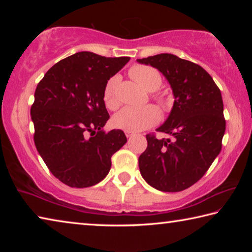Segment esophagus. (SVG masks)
<instances>
[{
	"mask_svg": "<svg viewBox=\"0 0 252 252\" xmlns=\"http://www.w3.org/2000/svg\"><path fill=\"white\" fill-rule=\"evenodd\" d=\"M126 138H131V136L135 135V132H131V131H126Z\"/></svg>",
	"mask_w": 252,
	"mask_h": 252,
	"instance_id": "1",
	"label": "esophagus"
}]
</instances>
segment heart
Segmentation results:
<instances>
[{"mask_svg":"<svg viewBox=\"0 0 252 252\" xmlns=\"http://www.w3.org/2000/svg\"><path fill=\"white\" fill-rule=\"evenodd\" d=\"M130 76L136 83H139L143 89L149 92L156 91L161 85L162 79L160 72L155 67L147 65H135L130 69ZM119 78L112 76L105 84L103 91V100L109 109L114 110L119 106V99L117 95ZM159 102L162 108L167 109L169 106V99L164 96H153ZM160 120V112L156 106L144 105L141 108H132L126 106L116 114L112 119L113 126L118 129L138 132L146 130L148 127L157 125Z\"/></svg>","mask_w":252,"mask_h":252,"instance_id":"b5f03b06","label":"heart"}]
</instances>
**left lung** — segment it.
Here are the masks:
<instances>
[{
    "label": "left lung",
    "mask_w": 252,
    "mask_h": 252,
    "mask_svg": "<svg viewBox=\"0 0 252 252\" xmlns=\"http://www.w3.org/2000/svg\"><path fill=\"white\" fill-rule=\"evenodd\" d=\"M159 70L172 89L174 102L159 132L147 134L148 147L139 157L142 178L163 192H179L203 177L221 151L225 131L223 102L208 72L193 62L170 53L138 59Z\"/></svg>",
    "instance_id": "8db88e82"
}]
</instances>
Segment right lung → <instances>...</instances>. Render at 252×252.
Here are the masks:
<instances>
[{"label": "right lung", "instance_id": "obj_1", "mask_svg": "<svg viewBox=\"0 0 252 252\" xmlns=\"http://www.w3.org/2000/svg\"><path fill=\"white\" fill-rule=\"evenodd\" d=\"M129 60L83 51L54 64L37 84L31 106L34 143L46 167L64 185L99 183L108 176L111 157L126 144L122 130L103 131L110 118L103 91Z\"/></svg>", "mask_w": 252, "mask_h": 252}]
</instances>
